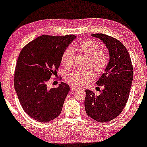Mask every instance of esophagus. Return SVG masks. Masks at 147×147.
<instances>
[{
    "label": "esophagus",
    "mask_w": 147,
    "mask_h": 147,
    "mask_svg": "<svg viewBox=\"0 0 147 147\" xmlns=\"http://www.w3.org/2000/svg\"><path fill=\"white\" fill-rule=\"evenodd\" d=\"M71 88L72 90H77L79 88L77 87V86H71Z\"/></svg>",
    "instance_id": "esophagus-1"
}]
</instances>
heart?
Listing matches in <instances>:
<instances>
[{
    "mask_svg": "<svg viewBox=\"0 0 147 147\" xmlns=\"http://www.w3.org/2000/svg\"><path fill=\"white\" fill-rule=\"evenodd\" d=\"M76 51L88 57V67L97 74H101L105 71L108 65L110 56L107 49H102L101 45L96 41L84 40L76 47ZM74 53L71 49L65 51L61 57V64L65 68H70L73 65ZM94 74L92 70H76L66 76V80L70 84L82 86L92 81Z\"/></svg>",
    "mask_w": 147,
    "mask_h": 147,
    "instance_id": "1",
    "label": "heart"
}]
</instances>
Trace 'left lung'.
Instances as JSON below:
<instances>
[{"instance_id": "left-lung-1", "label": "left lung", "mask_w": 147, "mask_h": 147, "mask_svg": "<svg viewBox=\"0 0 147 147\" xmlns=\"http://www.w3.org/2000/svg\"><path fill=\"white\" fill-rule=\"evenodd\" d=\"M106 45L109 62L96 84L104 86L96 95L85 90L84 107L86 114L99 123L109 122L120 115L129 98L133 79V69L129 51L121 41L105 34H93Z\"/></svg>"}]
</instances>
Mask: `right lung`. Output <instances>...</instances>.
<instances>
[{
  "label": "right lung",
  "instance_id": "right-lung-1",
  "mask_svg": "<svg viewBox=\"0 0 147 147\" xmlns=\"http://www.w3.org/2000/svg\"><path fill=\"white\" fill-rule=\"evenodd\" d=\"M42 35L23 47L18 56L14 84L18 100L25 113L40 123H47L61 114L70 87L61 82L57 88H47V82L55 74L63 53L74 39Z\"/></svg>",
  "mask_w": 147,
  "mask_h": 147
}]
</instances>
